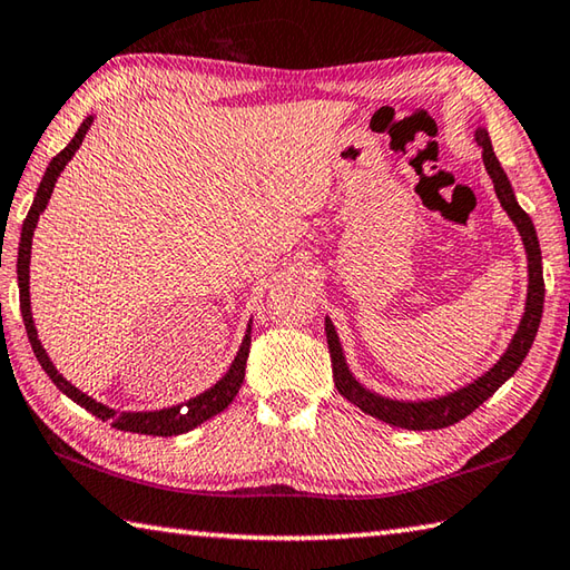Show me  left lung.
Here are the masks:
<instances>
[{
    "mask_svg": "<svg viewBox=\"0 0 570 570\" xmlns=\"http://www.w3.org/2000/svg\"><path fill=\"white\" fill-rule=\"evenodd\" d=\"M473 139L483 149V167H485V171H489L495 196H499L503 212L509 214V219L513 222L515 229H519V236H521L523 249H525V258H529V288H525L523 316L519 321V328H515L513 338L509 341V346H505V351L501 354V358L495 361V364L485 371V374L475 376L471 384H465L456 391L443 393V396L416 399V401L381 396V393L366 389L354 374H351L336 328H334V324H331L328 316L324 318L326 341H328V351H331V366H334V384H336L341 396L354 403V406H358L364 413H368V416L391 423V426H399V429H409V431L446 429V426H453V423H459L461 419L469 416V413L479 409L483 401H489L493 393L499 391L505 381L515 374V371H519L523 358L529 356V348L535 338L538 324H541L546 286H543L541 246H538L535 226L531 222V216L521 209L519 202H515L513 186H511L509 177H505L501 161L495 159L489 129L475 127Z\"/></svg>",
    "mask_w": 570,
    "mask_h": 570,
    "instance_id": "8db88e82",
    "label": "left lung"
}]
</instances>
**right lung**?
I'll return each mask as SVG.
<instances>
[{
  "mask_svg": "<svg viewBox=\"0 0 570 570\" xmlns=\"http://www.w3.org/2000/svg\"><path fill=\"white\" fill-rule=\"evenodd\" d=\"M91 121H95V114L81 121V127L77 129L75 139H71L67 147L49 161L45 177H41V184L35 194V202H32V206H29V214L22 224V236H19V252H17V284H19V308H22L24 328H27L29 344H32V348H35V356L41 364V368L47 371V376L55 381V386L65 393V396L79 403L81 409H87L91 416L109 421L111 426L119 431L147 433V436H179V433L202 426L204 421H209L212 416H216V413H222L234 401L236 393H239V389L244 384V374H246V358H249V346H252V321H249V326H246L242 346H239V351H236L229 371H226V374L216 381L214 386H209L202 393H196V396L189 401L177 403V406H167L159 411H117V409L107 406V403L87 396L85 391H79L75 384H71V381H67L59 374L57 366L51 364V358L45 351V346H41L35 318H32V298H29V264H32V239H35L39 214L47 209L59 174L65 171L71 157H75L77 149L81 147V141H85Z\"/></svg>",
  "mask_w": 570,
  "mask_h": 570,
  "instance_id": "right-lung-1",
  "label": "right lung"
}]
</instances>
